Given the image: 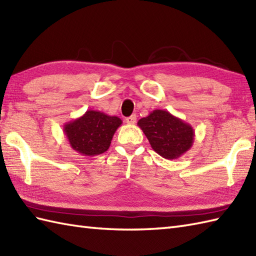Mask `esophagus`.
<instances>
[{
  "mask_svg": "<svg viewBox=\"0 0 256 256\" xmlns=\"http://www.w3.org/2000/svg\"><path fill=\"white\" fill-rule=\"evenodd\" d=\"M125 122H126L128 124H135V123H136V116L133 114V116L126 118H125Z\"/></svg>",
  "mask_w": 256,
  "mask_h": 256,
  "instance_id": "obj_1",
  "label": "esophagus"
}]
</instances>
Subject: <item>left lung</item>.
Here are the masks:
<instances>
[{"label":"left lung","mask_w":256,"mask_h":256,"mask_svg":"<svg viewBox=\"0 0 256 256\" xmlns=\"http://www.w3.org/2000/svg\"><path fill=\"white\" fill-rule=\"evenodd\" d=\"M138 125L157 154L176 160L192 148L194 131L192 125L165 110H154L138 120Z\"/></svg>","instance_id":"1"}]
</instances>
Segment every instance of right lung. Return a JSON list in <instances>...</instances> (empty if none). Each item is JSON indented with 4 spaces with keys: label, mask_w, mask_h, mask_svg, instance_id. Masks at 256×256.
Instances as JSON below:
<instances>
[{
    "label": "right lung",
    "mask_w": 256,
    "mask_h": 256,
    "mask_svg": "<svg viewBox=\"0 0 256 256\" xmlns=\"http://www.w3.org/2000/svg\"><path fill=\"white\" fill-rule=\"evenodd\" d=\"M122 124L118 116L88 110L84 116L64 123V133L72 148L82 156H96L110 148L116 130Z\"/></svg>",
    "instance_id": "1"
}]
</instances>
